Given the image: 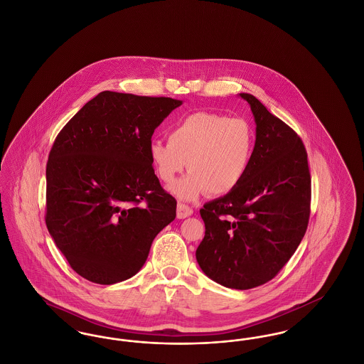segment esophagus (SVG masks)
<instances>
[{
    "instance_id": "1",
    "label": "esophagus",
    "mask_w": 364,
    "mask_h": 364,
    "mask_svg": "<svg viewBox=\"0 0 364 364\" xmlns=\"http://www.w3.org/2000/svg\"><path fill=\"white\" fill-rule=\"evenodd\" d=\"M192 213H193V210L190 206H187L184 203H178L177 205V218H180V220L187 218V217H190Z\"/></svg>"
}]
</instances>
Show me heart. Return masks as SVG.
<instances>
[{"label": "heart", "instance_id": "1", "mask_svg": "<svg viewBox=\"0 0 364 364\" xmlns=\"http://www.w3.org/2000/svg\"><path fill=\"white\" fill-rule=\"evenodd\" d=\"M254 149L255 134L244 119L198 112L174 124L169 141L153 139L149 156L165 184L188 166L190 173L172 192L191 200L208 190L213 195L235 190L250 169Z\"/></svg>", "mask_w": 364, "mask_h": 364}]
</instances>
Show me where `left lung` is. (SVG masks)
I'll return each mask as SVG.
<instances>
[{
    "label": "left lung",
    "instance_id": "8db88e82",
    "mask_svg": "<svg viewBox=\"0 0 364 364\" xmlns=\"http://www.w3.org/2000/svg\"><path fill=\"white\" fill-rule=\"evenodd\" d=\"M257 140L242 183L200 208L205 237L196 260L213 281L251 289L276 277L304 237L311 176L306 147L294 129L251 94Z\"/></svg>",
    "mask_w": 364,
    "mask_h": 364
}]
</instances>
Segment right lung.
I'll use <instances>...</instances> for the list:
<instances>
[{
  "mask_svg": "<svg viewBox=\"0 0 364 364\" xmlns=\"http://www.w3.org/2000/svg\"><path fill=\"white\" fill-rule=\"evenodd\" d=\"M183 104L102 91L60 131L46 165L48 230L83 278L112 285L135 276L177 202L149 156L156 127Z\"/></svg>",
  "mask_w": 364,
  "mask_h": 364,
  "instance_id": "1",
  "label": "right lung"
}]
</instances>
